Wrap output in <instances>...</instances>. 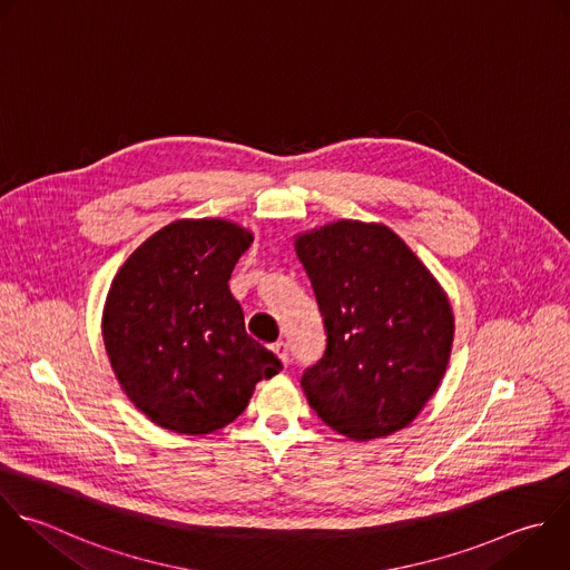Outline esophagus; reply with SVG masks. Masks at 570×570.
Returning <instances> with one entry per match:
<instances>
[{
  "label": "esophagus",
  "mask_w": 570,
  "mask_h": 570,
  "mask_svg": "<svg viewBox=\"0 0 570 570\" xmlns=\"http://www.w3.org/2000/svg\"><path fill=\"white\" fill-rule=\"evenodd\" d=\"M272 352L276 354V358H278L283 365H287V345H285L283 341L274 343V345H272Z\"/></svg>",
  "instance_id": "1"
}]
</instances>
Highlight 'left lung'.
Returning a JSON list of instances; mask_svg holds the SVG:
<instances>
[{
  "label": "left lung",
  "instance_id": "1",
  "mask_svg": "<svg viewBox=\"0 0 570 570\" xmlns=\"http://www.w3.org/2000/svg\"><path fill=\"white\" fill-rule=\"evenodd\" d=\"M325 354L303 379L312 410L352 441L407 428L443 381L454 341L450 298L383 223L338 218L294 236Z\"/></svg>",
  "mask_w": 570,
  "mask_h": 570
}]
</instances>
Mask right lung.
Listing matches in <instances>:
<instances>
[{
	"label": "right lung",
	"instance_id": "1",
	"mask_svg": "<svg viewBox=\"0 0 570 570\" xmlns=\"http://www.w3.org/2000/svg\"><path fill=\"white\" fill-rule=\"evenodd\" d=\"M254 234L225 218H180L151 234L118 269L102 309L111 370L156 425L209 434L247 407L281 361L245 332L229 292Z\"/></svg>",
	"mask_w": 570,
	"mask_h": 570
}]
</instances>
